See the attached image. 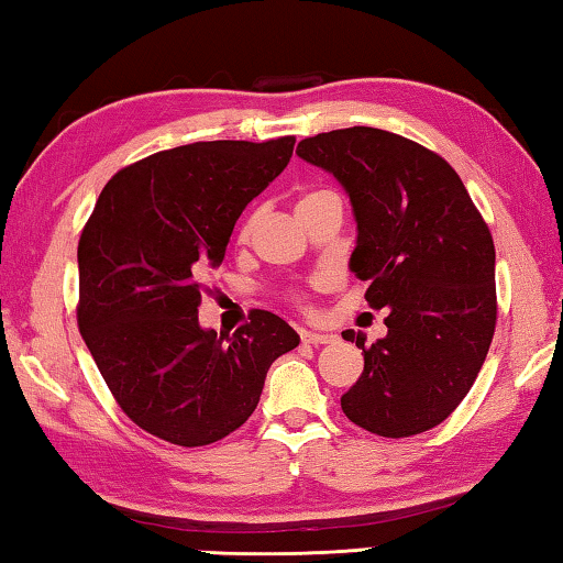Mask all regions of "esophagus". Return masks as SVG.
Returning a JSON list of instances; mask_svg holds the SVG:
<instances>
[{
    "label": "esophagus",
    "mask_w": 563,
    "mask_h": 563,
    "mask_svg": "<svg viewBox=\"0 0 563 563\" xmlns=\"http://www.w3.org/2000/svg\"><path fill=\"white\" fill-rule=\"evenodd\" d=\"M300 338H302V342H308V345H316V347L328 345V342L335 340L332 335H328V332H310V330H302Z\"/></svg>",
    "instance_id": "obj_1"
}]
</instances>
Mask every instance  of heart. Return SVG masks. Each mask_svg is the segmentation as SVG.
I'll return each instance as SVG.
<instances>
[{"label":"heart","mask_w":563,"mask_h":563,"mask_svg":"<svg viewBox=\"0 0 563 563\" xmlns=\"http://www.w3.org/2000/svg\"><path fill=\"white\" fill-rule=\"evenodd\" d=\"M328 194V190H310V194H305L302 198H300V201H298V206L300 203H308V201H316V198H320V196H325ZM253 228H255V216H251V218H247V221L243 223V228H241V238H243V241H245V238L247 235H251L253 233Z\"/></svg>","instance_id":"obj_1"}]
</instances>
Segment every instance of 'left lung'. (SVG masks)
Listing matches in <instances>:
<instances>
[{"label": "left lung", "instance_id": "8db88e82", "mask_svg": "<svg viewBox=\"0 0 563 563\" xmlns=\"http://www.w3.org/2000/svg\"><path fill=\"white\" fill-rule=\"evenodd\" d=\"M298 156L347 190L357 221L350 271L387 308V335L342 332L365 369L340 397L350 422L412 437L444 422L470 393L497 328L494 241L456 170L434 151L369 126L302 139Z\"/></svg>", "mask_w": 563, "mask_h": 563}]
</instances>
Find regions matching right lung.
Wrapping results in <instances>:
<instances>
[{
    "label": "right lung",
    "mask_w": 563,
    "mask_h": 563,
    "mask_svg": "<svg viewBox=\"0 0 563 563\" xmlns=\"http://www.w3.org/2000/svg\"><path fill=\"white\" fill-rule=\"evenodd\" d=\"M295 136L198 141L141 158L103 186L79 238L76 322L113 399L178 446L235 432L298 332L253 310L233 335L198 325L203 278L243 208L283 174Z\"/></svg>",
    "instance_id": "1"
}]
</instances>
